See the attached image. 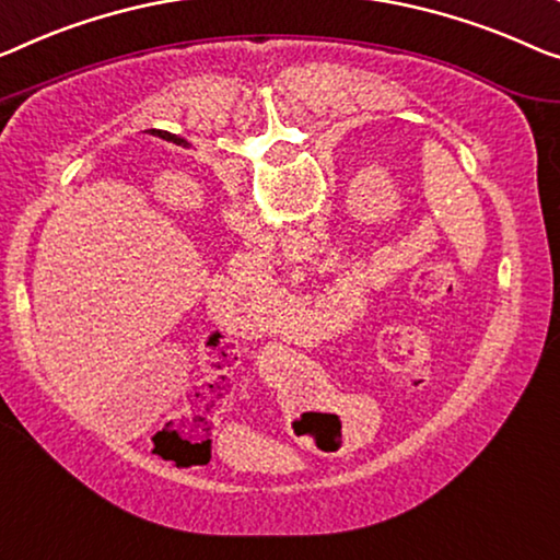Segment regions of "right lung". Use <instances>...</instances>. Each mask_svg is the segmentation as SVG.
<instances>
[{
  "label": "right lung",
  "mask_w": 560,
  "mask_h": 560,
  "mask_svg": "<svg viewBox=\"0 0 560 560\" xmlns=\"http://www.w3.org/2000/svg\"><path fill=\"white\" fill-rule=\"evenodd\" d=\"M155 136H161V138H165V140H173V143H186V140H180V138H175V136H171V132H163V130H153Z\"/></svg>",
  "instance_id": "add662e5"
}]
</instances>
